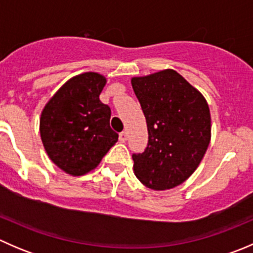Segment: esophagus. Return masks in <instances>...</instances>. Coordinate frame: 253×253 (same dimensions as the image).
Returning a JSON list of instances; mask_svg holds the SVG:
<instances>
[{
    "instance_id": "34e87169",
    "label": "esophagus",
    "mask_w": 253,
    "mask_h": 253,
    "mask_svg": "<svg viewBox=\"0 0 253 253\" xmlns=\"http://www.w3.org/2000/svg\"><path fill=\"white\" fill-rule=\"evenodd\" d=\"M120 142H122V143H125L127 141V132L126 131H124V132H121V133H120Z\"/></svg>"
}]
</instances>
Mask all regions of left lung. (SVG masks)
<instances>
[{
	"label": "left lung",
	"mask_w": 253,
	"mask_h": 253,
	"mask_svg": "<svg viewBox=\"0 0 253 253\" xmlns=\"http://www.w3.org/2000/svg\"><path fill=\"white\" fill-rule=\"evenodd\" d=\"M147 120L148 147L133 154V171L154 191L185 182L202 162L211 143L208 103L197 88L174 70L131 79Z\"/></svg>",
	"instance_id": "8db88e82"
}]
</instances>
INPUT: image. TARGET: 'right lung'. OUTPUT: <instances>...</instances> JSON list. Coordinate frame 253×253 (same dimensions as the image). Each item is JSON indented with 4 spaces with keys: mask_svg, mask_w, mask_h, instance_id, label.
<instances>
[{
    "mask_svg": "<svg viewBox=\"0 0 253 253\" xmlns=\"http://www.w3.org/2000/svg\"><path fill=\"white\" fill-rule=\"evenodd\" d=\"M105 84L100 73H81L68 79L42 109V145L66 174H88L119 139L110 127V108L99 99Z\"/></svg>",
    "mask_w": 253,
    "mask_h": 253,
    "instance_id": "right-lung-1",
    "label": "right lung"
}]
</instances>
